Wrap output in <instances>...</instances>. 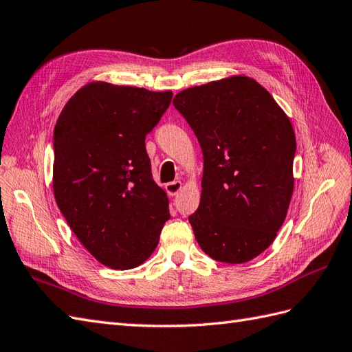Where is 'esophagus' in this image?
Segmentation results:
<instances>
[{
    "mask_svg": "<svg viewBox=\"0 0 352 352\" xmlns=\"http://www.w3.org/2000/svg\"><path fill=\"white\" fill-rule=\"evenodd\" d=\"M182 187H183L182 182H170L165 184V190L169 196H175L179 190H182Z\"/></svg>",
    "mask_w": 352,
    "mask_h": 352,
    "instance_id": "obj_1",
    "label": "esophagus"
}]
</instances>
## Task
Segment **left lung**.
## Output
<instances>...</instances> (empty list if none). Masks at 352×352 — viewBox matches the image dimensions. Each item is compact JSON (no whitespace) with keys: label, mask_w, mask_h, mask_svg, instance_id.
Segmentation results:
<instances>
[{"label":"left lung","mask_w":352,"mask_h":352,"mask_svg":"<svg viewBox=\"0 0 352 352\" xmlns=\"http://www.w3.org/2000/svg\"><path fill=\"white\" fill-rule=\"evenodd\" d=\"M173 104L204 155L201 204L188 217L197 244L219 262H250L272 244L292 201L290 119L245 76L188 87Z\"/></svg>","instance_id":"obj_1"}]
</instances>
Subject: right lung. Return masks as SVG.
<instances>
[{"instance_id":"add662e5","label":"right lung","mask_w":352,"mask_h":352,"mask_svg":"<svg viewBox=\"0 0 352 352\" xmlns=\"http://www.w3.org/2000/svg\"><path fill=\"white\" fill-rule=\"evenodd\" d=\"M173 92L94 82L71 96L53 132V193L78 241L99 263L137 267L169 220L146 150Z\"/></svg>"}]
</instances>
